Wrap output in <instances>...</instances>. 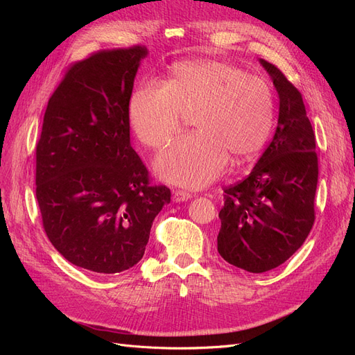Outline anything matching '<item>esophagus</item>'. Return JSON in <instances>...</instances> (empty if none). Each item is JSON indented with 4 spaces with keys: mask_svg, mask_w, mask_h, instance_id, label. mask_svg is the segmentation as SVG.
<instances>
[{
    "mask_svg": "<svg viewBox=\"0 0 355 355\" xmlns=\"http://www.w3.org/2000/svg\"><path fill=\"white\" fill-rule=\"evenodd\" d=\"M192 196L187 191H182V189H175L173 194H171V198H173L175 202H180V201H188Z\"/></svg>",
    "mask_w": 355,
    "mask_h": 355,
    "instance_id": "34e87169",
    "label": "esophagus"
}]
</instances>
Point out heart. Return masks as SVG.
I'll return each mask as SVG.
<instances>
[{
  "instance_id": "1",
  "label": "heart",
  "mask_w": 355,
  "mask_h": 355,
  "mask_svg": "<svg viewBox=\"0 0 355 355\" xmlns=\"http://www.w3.org/2000/svg\"><path fill=\"white\" fill-rule=\"evenodd\" d=\"M192 115L196 132L179 139L155 161L168 184L202 188L227 166L249 159L274 127L275 98L265 80L228 62H179L164 84L144 83L128 101V123L145 146L161 149Z\"/></svg>"
}]
</instances>
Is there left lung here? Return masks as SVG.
<instances>
[{
	"mask_svg": "<svg viewBox=\"0 0 355 355\" xmlns=\"http://www.w3.org/2000/svg\"><path fill=\"white\" fill-rule=\"evenodd\" d=\"M280 98L275 135L250 175L225 188L218 252L253 274L284 263L306 240L315 219V136L302 94L263 59Z\"/></svg>",
	"mask_w": 355,
	"mask_h": 355,
	"instance_id": "left-lung-1",
	"label": "left lung"
}]
</instances>
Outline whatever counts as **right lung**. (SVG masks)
<instances>
[{"label": "right lung", "mask_w": 355, "mask_h": 355, "mask_svg": "<svg viewBox=\"0 0 355 355\" xmlns=\"http://www.w3.org/2000/svg\"><path fill=\"white\" fill-rule=\"evenodd\" d=\"M142 46L75 62L51 94L37 144V201L50 243L71 263L116 274L144 257L170 189L149 185L130 145L128 101Z\"/></svg>", "instance_id": "right-lung-1"}]
</instances>
